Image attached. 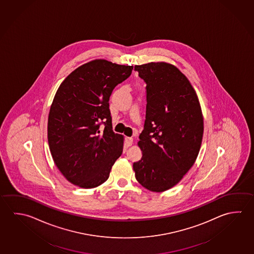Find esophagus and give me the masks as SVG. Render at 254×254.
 Masks as SVG:
<instances>
[{
    "label": "esophagus",
    "mask_w": 254,
    "mask_h": 254,
    "mask_svg": "<svg viewBox=\"0 0 254 254\" xmlns=\"http://www.w3.org/2000/svg\"><path fill=\"white\" fill-rule=\"evenodd\" d=\"M133 139L132 137H127L126 138V144L127 146H131L133 144Z\"/></svg>",
    "instance_id": "34e87169"
}]
</instances>
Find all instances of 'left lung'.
Segmentation results:
<instances>
[{"label": "left lung", "mask_w": 254, "mask_h": 254, "mask_svg": "<svg viewBox=\"0 0 254 254\" xmlns=\"http://www.w3.org/2000/svg\"><path fill=\"white\" fill-rule=\"evenodd\" d=\"M146 84V116L133 162L138 182L152 191L176 186L200 151L203 119L199 100L187 76L169 63L134 66Z\"/></svg>", "instance_id": "obj_1"}]
</instances>
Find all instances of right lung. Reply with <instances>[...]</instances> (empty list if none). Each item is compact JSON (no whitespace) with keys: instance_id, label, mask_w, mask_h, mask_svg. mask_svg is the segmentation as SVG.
Wrapping results in <instances>:
<instances>
[{"instance_id":"obj_1","label":"right lung","mask_w":254,"mask_h":254,"mask_svg":"<svg viewBox=\"0 0 254 254\" xmlns=\"http://www.w3.org/2000/svg\"><path fill=\"white\" fill-rule=\"evenodd\" d=\"M132 69L95 60L68 75L54 96L48 118L50 151L60 171L77 187L105 182L122 154L123 136L112 130L109 99Z\"/></svg>"}]
</instances>
